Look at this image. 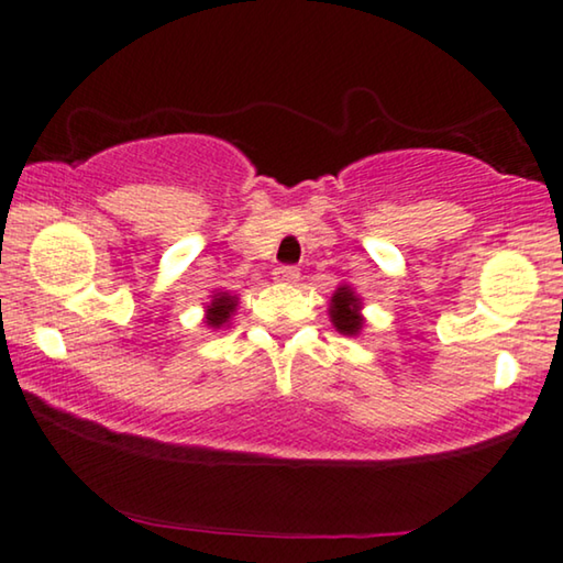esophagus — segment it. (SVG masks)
Returning <instances> with one entry per match:
<instances>
[{
	"instance_id": "obj_1",
	"label": "esophagus",
	"mask_w": 563,
	"mask_h": 563,
	"mask_svg": "<svg viewBox=\"0 0 563 563\" xmlns=\"http://www.w3.org/2000/svg\"><path fill=\"white\" fill-rule=\"evenodd\" d=\"M274 279L284 282V284H295L299 279V268L297 266H276Z\"/></svg>"
}]
</instances>
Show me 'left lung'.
Returning <instances> with one entry per match:
<instances>
[{
	"mask_svg": "<svg viewBox=\"0 0 563 563\" xmlns=\"http://www.w3.org/2000/svg\"><path fill=\"white\" fill-rule=\"evenodd\" d=\"M357 307H361V301L353 295V289L347 287H340L335 291V297H332L330 317L342 335H355V332H361L363 317L357 314Z\"/></svg>",
	"mask_w": 563,
	"mask_h": 563,
	"instance_id": "left-lung-1",
	"label": "left lung"
}]
</instances>
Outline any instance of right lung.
<instances>
[{
    "mask_svg": "<svg viewBox=\"0 0 563 563\" xmlns=\"http://www.w3.org/2000/svg\"><path fill=\"white\" fill-rule=\"evenodd\" d=\"M233 309H235V297L216 295V299L210 301V309H208V324H210V328H221L228 317H231Z\"/></svg>",
    "mask_w": 563,
    "mask_h": 563,
    "instance_id": "1",
    "label": "right lung"
}]
</instances>
